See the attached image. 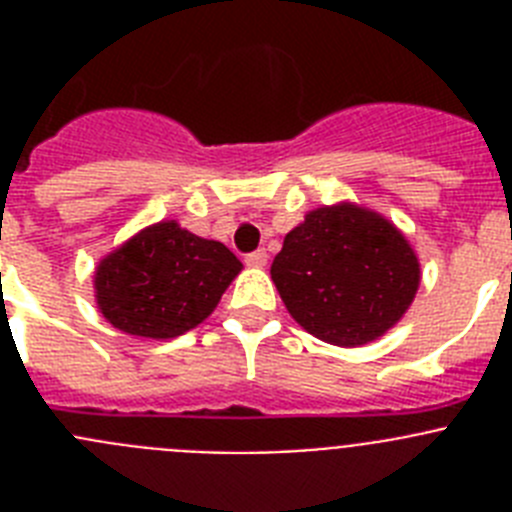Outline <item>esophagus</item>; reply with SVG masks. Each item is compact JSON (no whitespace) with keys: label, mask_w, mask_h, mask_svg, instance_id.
<instances>
[{"label":"esophagus","mask_w":512,"mask_h":512,"mask_svg":"<svg viewBox=\"0 0 512 512\" xmlns=\"http://www.w3.org/2000/svg\"><path fill=\"white\" fill-rule=\"evenodd\" d=\"M243 261H246V266H253V269H261V266H266L269 256H266L264 248H259V251L246 253V256H243Z\"/></svg>","instance_id":"esophagus-1"}]
</instances>
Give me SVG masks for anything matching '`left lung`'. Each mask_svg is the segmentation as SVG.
Wrapping results in <instances>:
<instances>
[{
	"label": "left lung",
	"mask_w": 512,
	"mask_h": 512,
	"mask_svg": "<svg viewBox=\"0 0 512 512\" xmlns=\"http://www.w3.org/2000/svg\"><path fill=\"white\" fill-rule=\"evenodd\" d=\"M271 279L307 333L333 346H364L405 315L420 266L395 225L343 202L312 210L284 235Z\"/></svg>",
	"instance_id": "obj_1"
}]
</instances>
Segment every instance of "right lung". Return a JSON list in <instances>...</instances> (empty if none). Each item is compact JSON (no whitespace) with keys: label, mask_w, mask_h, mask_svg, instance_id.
<instances>
[{"label":"right lung","mask_w":512,"mask_h":512,"mask_svg":"<svg viewBox=\"0 0 512 512\" xmlns=\"http://www.w3.org/2000/svg\"><path fill=\"white\" fill-rule=\"evenodd\" d=\"M241 266L223 243L189 233L174 220L156 223L99 264L97 305L130 336H182L215 310Z\"/></svg>","instance_id":"right-lung-1"}]
</instances>
